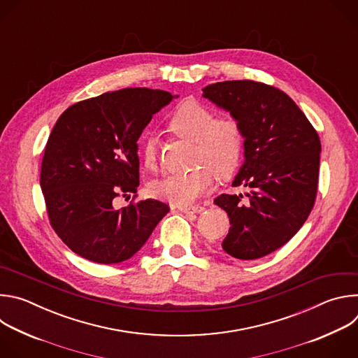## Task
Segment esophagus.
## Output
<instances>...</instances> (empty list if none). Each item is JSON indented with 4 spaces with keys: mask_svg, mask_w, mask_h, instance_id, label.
<instances>
[{
    "mask_svg": "<svg viewBox=\"0 0 358 358\" xmlns=\"http://www.w3.org/2000/svg\"><path fill=\"white\" fill-rule=\"evenodd\" d=\"M178 210L184 214H196V213H201L203 211V207L201 206H194V207H178Z\"/></svg>",
    "mask_w": 358,
    "mask_h": 358,
    "instance_id": "34e87169",
    "label": "esophagus"
}]
</instances>
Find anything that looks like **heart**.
<instances>
[{"instance_id": "heart-1", "label": "heart", "mask_w": 358, "mask_h": 358, "mask_svg": "<svg viewBox=\"0 0 358 358\" xmlns=\"http://www.w3.org/2000/svg\"><path fill=\"white\" fill-rule=\"evenodd\" d=\"M169 130L194 141L191 163L184 174L167 176L151 185V192L178 207H189L206 194L217 177L229 176L238 166L243 148V133L232 116L215 117L214 112L195 100H185L171 113ZM141 160L147 170L157 169V143L147 138L141 147Z\"/></svg>"}]
</instances>
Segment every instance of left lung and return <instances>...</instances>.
Returning a JSON list of instances; mask_svg holds the SVG:
<instances>
[{
  "mask_svg": "<svg viewBox=\"0 0 358 358\" xmlns=\"http://www.w3.org/2000/svg\"><path fill=\"white\" fill-rule=\"evenodd\" d=\"M202 96L235 117L243 133L245 162L232 187L243 195L214 199L229 217L224 250L236 259H258L289 242L313 210L322 144L312 123L280 89L255 80H225Z\"/></svg>",
  "mask_w": 358,
  "mask_h": 358,
  "instance_id": "1",
  "label": "left lung"
}]
</instances>
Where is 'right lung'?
<instances>
[{"label": "right lung", "mask_w": 358, "mask_h": 358, "mask_svg": "<svg viewBox=\"0 0 358 358\" xmlns=\"http://www.w3.org/2000/svg\"><path fill=\"white\" fill-rule=\"evenodd\" d=\"M174 97L147 87L106 92L69 106L50 131L41 188L50 227L79 257L127 261L170 211L152 198L117 210L115 199L137 192V140Z\"/></svg>", "instance_id": "obj_1"}]
</instances>
